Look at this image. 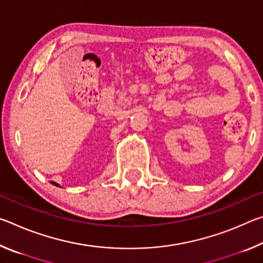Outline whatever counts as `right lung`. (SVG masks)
I'll use <instances>...</instances> for the list:
<instances>
[{
	"label": "right lung",
	"instance_id": "obj_1",
	"mask_svg": "<svg viewBox=\"0 0 263 263\" xmlns=\"http://www.w3.org/2000/svg\"><path fill=\"white\" fill-rule=\"evenodd\" d=\"M52 183H53V184H54V185H57V186H60L59 184H58V183H55V182H52Z\"/></svg>",
	"mask_w": 263,
	"mask_h": 263
}]
</instances>
